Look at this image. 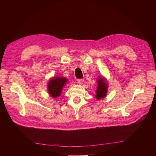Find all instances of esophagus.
<instances>
[{
    "label": "esophagus",
    "mask_w": 156,
    "mask_h": 156,
    "mask_svg": "<svg viewBox=\"0 0 156 156\" xmlns=\"http://www.w3.org/2000/svg\"><path fill=\"white\" fill-rule=\"evenodd\" d=\"M78 84H82L83 83V82H84V80H83V79H78Z\"/></svg>",
    "instance_id": "34e87169"
}]
</instances>
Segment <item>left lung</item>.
<instances>
[{"label": "left lung", "instance_id": "8db88e82", "mask_svg": "<svg viewBox=\"0 0 156 156\" xmlns=\"http://www.w3.org/2000/svg\"><path fill=\"white\" fill-rule=\"evenodd\" d=\"M107 92V83L104 78H99L98 80V89L96 90V98L97 99H101L106 96Z\"/></svg>", "mask_w": 156, "mask_h": 156}]
</instances>
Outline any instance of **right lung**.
<instances>
[{
	"label": "right lung",
	"mask_w": 156,
	"mask_h": 156,
	"mask_svg": "<svg viewBox=\"0 0 156 156\" xmlns=\"http://www.w3.org/2000/svg\"><path fill=\"white\" fill-rule=\"evenodd\" d=\"M65 83H67V78H65L57 77L49 80L48 83V91L50 96L53 98L59 96Z\"/></svg>",
	"instance_id": "right-lung-1"
}]
</instances>
